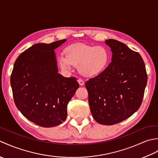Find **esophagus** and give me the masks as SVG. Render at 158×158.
Returning <instances> with one entry per match:
<instances>
[{
	"instance_id": "34e87169",
	"label": "esophagus",
	"mask_w": 158,
	"mask_h": 158,
	"mask_svg": "<svg viewBox=\"0 0 158 158\" xmlns=\"http://www.w3.org/2000/svg\"><path fill=\"white\" fill-rule=\"evenodd\" d=\"M77 81H78L80 86H83V85H84V83H85L84 81H83L82 79H78V80H77Z\"/></svg>"
}]
</instances>
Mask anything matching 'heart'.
<instances>
[{"label":"heart","instance_id":"heart-1","mask_svg":"<svg viewBox=\"0 0 158 158\" xmlns=\"http://www.w3.org/2000/svg\"><path fill=\"white\" fill-rule=\"evenodd\" d=\"M110 52L105 46H91L85 44H74L65 50V56L60 54L58 61L60 67L65 70L72 65L78 66V70L85 77L98 76L109 65Z\"/></svg>","mask_w":158,"mask_h":158}]
</instances>
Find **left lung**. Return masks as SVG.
<instances>
[{"label": "left lung", "instance_id": "left-lung-1", "mask_svg": "<svg viewBox=\"0 0 158 158\" xmlns=\"http://www.w3.org/2000/svg\"><path fill=\"white\" fill-rule=\"evenodd\" d=\"M111 62L101 75L85 83L92 117L102 125H113L133 115L141 105L147 85L145 63L138 52L115 39L105 42Z\"/></svg>", "mask_w": 158, "mask_h": 158}]
</instances>
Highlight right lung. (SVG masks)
Masks as SVG:
<instances>
[{
	"label": "right lung",
	"instance_id": "right-lung-1",
	"mask_svg": "<svg viewBox=\"0 0 158 158\" xmlns=\"http://www.w3.org/2000/svg\"><path fill=\"white\" fill-rule=\"evenodd\" d=\"M66 39L32 45L18 58L11 75L17 108L42 127L60 125L66 119L67 105L79 88L75 77L58 73L54 50Z\"/></svg>",
	"mask_w": 158,
	"mask_h": 158
}]
</instances>
